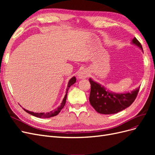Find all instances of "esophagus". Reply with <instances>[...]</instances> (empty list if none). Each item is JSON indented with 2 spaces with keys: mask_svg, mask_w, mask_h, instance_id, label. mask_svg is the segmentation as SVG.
<instances>
[{
  "mask_svg": "<svg viewBox=\"0 0 155 155\" xmlns=\"http://www.w3.org/2000/svg\"><path fill=\"white\" fill-rule=\"evenodd\" d=\"M89 75V71L88 69L83 68L79 71L78 74V78L79 79H85L87 78Z\"/></svg>",
  "mask_w": 155,
  "mask_h": 155,
  "instance_id": "1",
  "label": "esophagus"
}]
</instances>
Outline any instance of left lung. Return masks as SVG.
I'll use <instances>...</instances> for the list:
<instances>
[{
  "mask_svg": "<svg viewBox=\"0 0 155 155\" xmlns=\"http://www.w3.org/2000/svg\"><path fill=\"white\" fill-rule=\"evenodd\" d=\"M131 44L136 45L143 51L142 46L136 37L131 41ZM91 90L89 101L98 113L103 114H112L125 109L135 100L140 87L130 92L116 93L107 89L99 83L89 79Z\"/></svg>",
  "mask_w": 155,
  "mask_h": 155,
  "instance_id": "obj_1",
  "label": "left lung"
}]
</instances>
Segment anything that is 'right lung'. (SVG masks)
<instances>
[{
	"mask_svg": "<svg viewBox=\"0 0 155 155\" xmlns=\"http://www.w3.org/2000/svg\"><path fill=\"white\" fill-rule=\"evenodd\" d=\"M76 81V78L75 76H73L71 79H70L68 83V85H67V91H66V94H65V96L63 98V100L61 102V105L59 107H58L57 109H55L54 110H51L50 112H31L30 110H28L25 109L23 108V109H24L26 112L34 116L37 118H51V117H53L55 116L56 115H58L60 111L62 110L63 108L64 107V105H65V103H66V100H67V93H68V91L69 88L70 87V86L72 85L73 84H74Z\"/></svg>",
	"mask_w": 155,
	"mask_h": 155,
	"instance_id": "add662e5",
	"label": "right lung"
}]
</instances>
